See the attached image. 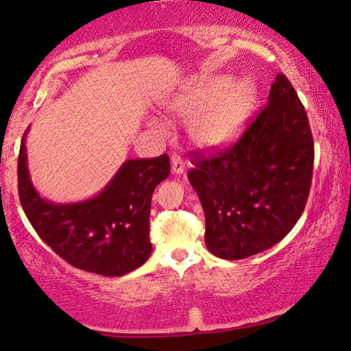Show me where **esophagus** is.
<instances>
[{"label": "esophagus", "mask_w": 351, "mask_h": 351, "mask_svg": "<svg viewBox=\"0 0 351 351\" xmlns=\"http://www.w3.org/2000/svg\"><path fill=\"white\" fill-rule=\"evenodd\" d=\"M184 169H186V161H184L180 154H173V156H171V171L180 175L182 173Z\"/></svg>", "instance_id": "obj_1"}]
</instances>
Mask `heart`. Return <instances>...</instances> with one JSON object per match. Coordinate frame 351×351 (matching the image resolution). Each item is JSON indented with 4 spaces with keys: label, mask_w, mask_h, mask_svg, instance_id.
Masks as SVG:
<instances>
[{
    "label": "heart",
    "mask_w": 351,
    "mask_h": 351,
    "mask_svg": "<svg viewBox=\"0 0 351 351\" xmlns=\"http://www.w3.org/2000/svg\"><path fill=\"white\" fill-rule=\"evenodd\" d=\"M257 90L251 82L232 86L229 77L201 83L178 105V114L197 116L192 136L204 145H219L234 138L251 116Z\"/></svg>",
    "instance_id": "obj_1"
}]
</instances>
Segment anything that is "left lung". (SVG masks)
<instances>
[{
    "label": "left lung",
    "mask_w": 351,
    "mask_h": 351,
    "mask_svg": "<svg viewBox=\"0 0 351 351\" xmlns=\"http://www.w3.org/2000/svg\"><path fill=\"white\" fill-rule=\"evenodd\" d=\"M314 144L299 96L285 74L268 105L234 145L192 152L189 181L206 215V246L224 260L263 252L287 237L304 213Z\"/></svg>",
    "instance_id": "1"
}]
</instances>
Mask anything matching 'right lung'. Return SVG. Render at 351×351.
<instances>
[{"mask_svg": "<svg viewBox=\"0 0 351 351\" xmlns=\"http://www.w3.org/2000/svg\"><path fill=\"white\" fill-rule=\"evenodd\" d=\"M26 133L19 154V197L40 239L74 268L100 276L119 277L144 265L153 247L148 237L152 195L170 173L167 154L128 159L94 198L56 204L32 186Z\"/></svg>", "mask_w": 351, "mask_h": 351, "instance_id": "right-lung-1", "label": "right lung"}]
</instances>
